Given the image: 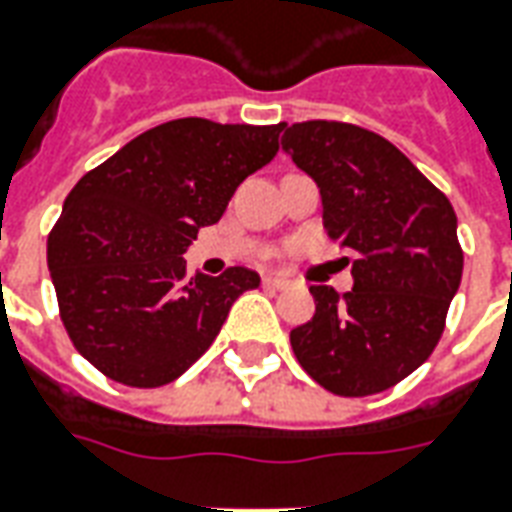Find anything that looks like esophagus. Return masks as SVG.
I'll list each match as a JSON object with an SVG mask.
<instances>
[{
  "label": "esophagus",
  "instance_id": "obj_1",
  "mask_svg": "<svg viewBox=\"0 0 512 512\" xmlns=\"http://www.w3.org/2000/svg\"><path fill=\"white\" fill-rule=\"evenodd\" d=\"M263 285H266V288H277V291H285V288H288L291 282L285 280V277H277V274H266V277H263Z\"/></svg>",
  "mask_w": 512,
  "mask_h": 512
}]
</instances>
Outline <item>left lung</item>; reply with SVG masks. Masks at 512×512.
Returning <instances> with one entry per match:
<instances>
[{"instance_id": "left-lung-1", "label": "left lung", "mask_w": 512, "mask_h": 512, "mask_svg": "<svg viewBox=\"0 0 512 512\" xmlns=\"http://www.w3.org/2000/svg\"><path fill=\"white\" fill-rule=\"evenodd\" d=\"M280 132L316 180L327 235L355 255L352 291L310 285L316 313L291 330L293 355L330 393L388 391L432 355L460 288L452 202L377 132L321 119Z\"/></svg>"}]
</instances>
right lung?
Segmentation results:
<instances>
[{"label":"right lung","mask_w":512,"mask_h":512,"mask_svg":"<svg viewBox=\"0 0 512 512\" xmlns=\"http://www.w3.org/2000/svg\"><path fill=\"white\" fill-rule=\"evenodd\" d=\"M280 124L174 119L82 177L49 232L46 263L74 349L105 377L160 388L216 341L252 268L188 277L185 249L241 182L277 155Z\"/></svg>","instance_id":"1"}]
</instances>
